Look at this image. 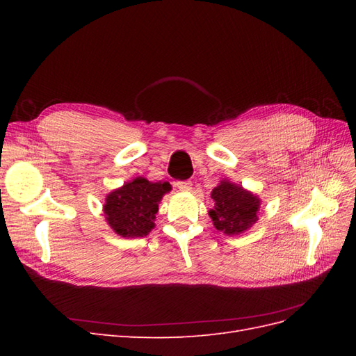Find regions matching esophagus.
Here are the masks:
<instances>
[{
	"instance_id": "1",
	"label": "esophagus",
	"mask_w": 356,
	"mask_h": 356,
	"mask_svg": "<svg viewBox=\"0 0 356 356\" xmlns=\"http://www.w3.org/2000/svg\"><path fill=\"white\" fill-rule=\"evenodd\" d=\"M191 181H179L177 182V187L181 190V191H188L191 190Z\"/></svg>"
}]
</instances>
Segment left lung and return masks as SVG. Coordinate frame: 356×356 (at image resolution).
Here are the masks:
<instances>
[{"label":"left lung","instance_id":"left-lung-1","mask_svg":"<svg viewBox=\"0 0 356 356\" xmlns=\"http://www.w3.org/2000/svg\"><path fill=\"white\" fill-rule=\"evenodd\" d=\"M211 197L215 207L209 211V217L217 230L225 234H239L258 220L257 211L260 200L233 182L222 181L212 190Z\"/></svg>","mask_w":356,"mask_h":356}]
</instances>
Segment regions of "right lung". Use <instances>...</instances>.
Wrapping results in <instances>:
<instances>
[{"label": "right lung", "mask_w": 356, "mask_h": 356, "mask_svg": "<svg viewBox=\"0 0 356 356\" xmlns=\"http://www.w3.org/2000/svg\"><path fill=\"white\" fill-rule=\"evenodd\" d=\"M169 190V182L135 178L106 197L104 204L106 221L123 238H143L154 227L159 202Z\"/></svg>", "instance_id": "obj_1"}]
</instances>
